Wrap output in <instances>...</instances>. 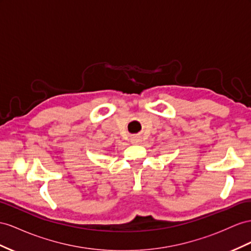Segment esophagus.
Segmentation results:
<instances>
[{
    "label": "esophagus",
    "mask_w": 251,
    "mask_h": 251,
    "mask_svg": "<svg viewBox=\"0 0 251 251\" xmlns=\"http://www.w3.org/2000/svg\"><path fill=\"white\" fill-rule=\"evenodd\" d=\"M140 141H141V140H140L138 137H132V138H131V143H132V144H139Z\"/></svg>",
    "instance_id": "esophagus-1"
}]
</instances>
